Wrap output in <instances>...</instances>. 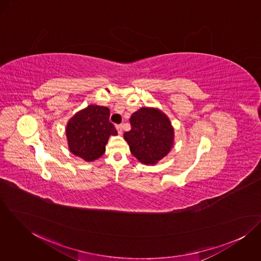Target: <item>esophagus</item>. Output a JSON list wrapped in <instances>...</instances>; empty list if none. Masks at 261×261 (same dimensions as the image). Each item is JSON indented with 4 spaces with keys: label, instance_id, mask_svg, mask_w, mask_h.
<instances>
[{
    "label": "esophagus",
    "instance_id": "34e87169",
    "mask_svg": "<svg viewBox=\"0 0 261 261\" xmlns=\"http://www.w3.org/2000/svg\"><path fill=\"white\" fill-rule=\"evenodd\" d=\"M115 127H116V129H117V133H118L119 135H121V134H122V125H121V124H117Z\"/></svg>",
    "mask_w": 261,
    "mask_h": 261
}]
</instances>
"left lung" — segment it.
<instances>
[{"instance_id":"1","label":"left lung","mask_w":261,"mask_h":261,"mask_svg":"<svg viewBox=\"0 0 261 261\" xmlns=\"http://www.w3.org/2000/svg\"><path fill=\"white\" fill-rule=\"evenodd\" d=\"M132 128L123 135L130 152L142 164L155 165L174 145V127L166 113L155 108H141L129 118Z\"/></svg>"}]
</instances>
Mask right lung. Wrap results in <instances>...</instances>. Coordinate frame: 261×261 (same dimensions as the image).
Returning <instances> with one entry per match:
<instances>
[{
  "label": "right lung",
  "instance_id": "add662e5",
  "mask_svg": "<svg viewBox=\"0 0 261 261\" xmlns=\"http://www.w3.org/2000/svg\"><path fill=\"white\" fill-rule=\"evenodd\" d=\"M110 110L90 105L76 112L66 125L69 150L85 162H93L106 152L111 136L117 132L110 121Z\"/></svg>",
  "mask_w": 261,
  "mask_h": 261
}]
</instances>
